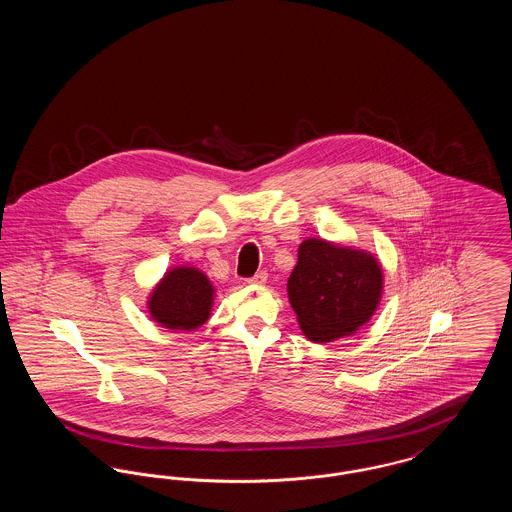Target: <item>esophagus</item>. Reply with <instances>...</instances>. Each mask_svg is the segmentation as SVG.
Instances as JSON below:
<instances>
[{
	"label": "esophagus",
	"instance_id": "obj_1",
	"mask_svg": "<svg viewBox=\"0 0 512 512\" xmlns=\"http://www.w3.org/2000/svg\"><path fill=\"white\" fill-rule=\"evenodd\" d=\"M268 274L265 270H261V272H257L255 276H251L247 282L249 284H255V286H263L265 282H267Z\"/></svg>",
	"mask_w": 512,
	"mask_h": 512
}]
</instances>
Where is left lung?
<instances>
[{"label": "left lung", "instance_id": "8db88e82", "mask_svg": "<svg viewBox=\"0 0 512 512\" xmlns=\"http://www.w3.org/2000/svg\"><path fill=\"white\" fill-rule=\"evenodd\" d=\"M382 288V268L370 253L309 238L297 249L288 297L303 334L328 343L355 334L370 320Z\"/></svg>", "mask_w": 512, "mask_h": 512}]
</instances>
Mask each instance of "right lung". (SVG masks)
I'll use <instances>...</instances> for the list:
<instances>
[{
	"mask_svg": "<svg viewBox=\"0 0 512 512\" xmlns=\"http://www.w3.org/2000/svg\"><path fill=\"white\" fill-rule=\"evenodd\" d=\"M215 288L195 267H174L165 272L147 301L151 318L169 330L192 332L207 322Z\"/></svg>",
	"mask_w": 512,
	"mask_h": 512,
	"instance_id": "right-lung-1",
	"label": "right lung"
}]
</instances>
